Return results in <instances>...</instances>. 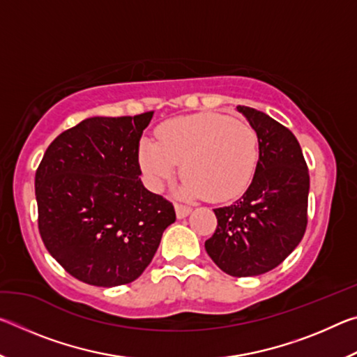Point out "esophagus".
Wrapping results in <instances>:
<instances>
[{
    "mask_svg": "<svg viewBox=\"0 0 357 357\" xmlns=\"http://www.w3.org/2000/svg\"><path fill=\"white\" fill-rule=\"evenodd\" d=\"M174 209H176L178 219H184V217L189 215L192 211L190 206H185V204H181V203H174Z\"/></svg>",
    "mask_w": 357,
    "mask_h": 357,
    "instance_id": "1",
    "label": "esophagus"
}]
</instances>
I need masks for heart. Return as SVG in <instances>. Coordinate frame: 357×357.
<instances>
[{
    "instance_id": "obj_1",
    "label": "heart",
    "mask_w": 357,
    "mask_h": 357,
    "mask_svg": "<svg viewBox=\"0 0 357 357\" xmlns=\"http://www.w3.org/2000/svg\"><path fill=\"white\" fill-rule=\"evenodd\" d=\"M138 160L155 189H162L181 164L183 195L223 202L249 185L258 164V137L249 123L227 114H187L162 124L157 142L142 140Z\"/></svg>"
}]
</instances>
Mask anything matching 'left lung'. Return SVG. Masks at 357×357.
<instances>
[{
  "instance_id": "8db88e82",
  "label": "left lung",
  "mask_w": 357,
  "mask_h": 357,
  "mask_svg": "<svg viewBox=\"0 0 357 357\" xmlns=\"http://www.w3.org/2000/svg\"><path fill=\"white\" fill-rule=\"evenodd\" d=\"M238 112L257 132V170L239 200L214 209L217 228L204 249L223 273L253 277L277 268L301 243L310 178L291 130L255 108Z\"/></svg>"
}]
</instances>
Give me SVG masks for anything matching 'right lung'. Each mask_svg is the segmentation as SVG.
<instances>
[{"mask_svg":"<svg viewBox=\"0 0 357 357\" xmlns=\"http://www.w3.org/2000/svg\"><path fill=\"white\" fill-rule=\"evenodd\" d=\"M153 114L84 119L50 143L36 172L40 238L89 285L138 279L176 220L173 204L140 179L138 144Z\"/></svg>","mask_w":357,"mask_h":357,"instance_id":"add662e5","label":"right lung"}]
</instances>
